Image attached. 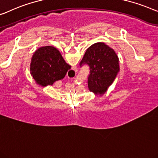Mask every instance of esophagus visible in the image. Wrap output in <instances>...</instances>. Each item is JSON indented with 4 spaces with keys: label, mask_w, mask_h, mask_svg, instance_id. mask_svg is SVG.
Instances as JSON below:
<instances>
[{
    "label": "esophagus",
    "mask_w": 158,
    "mask_h": 158,
    "mask_svg": "<svg viewBox=\"0 0 158 158\" xmlns=\"http://www.w3.org/2000/svg\"><path fill=\"white\" fill-rule=\"evenodd\" d=\"M73 71H74L75 73H76L77 71V67H74L73 69Z\"/></svg>",
    "instance_id": "1"
}]
</instances>
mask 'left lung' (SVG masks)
Returning <instances> with one entry per match:
<instances>
[{"instance_id":"1","label":"left lung","mask_w":158,"mask_h":158,"mask_svg":"<svg viewBox=\"0 0 158 158\" xmlns=\"http://www.w3.org/2000/svg\"><path fill=\"white\" fill-rule=\"evenodd\" d=\"M90 67L88 85L96 96H102L120 71L119 58L115 51L104 43H96L86 50L82 64Z\"/></svg>"}]
</instances>
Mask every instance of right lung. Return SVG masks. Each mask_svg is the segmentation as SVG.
<instances>
[{"label": "right lung", "instance_id": "1", "mask_svg": "<svg viewBox=\"0 0 158 158\" xmlns=\"http://www.w3.org/2000/svg\"><path fill=\"white\" fill-rule=\"evenodd\" d=\"M70 68L71 66L66 63L60 51L48 45L40 47L34 52L30 71L35 83L44 88L62 80Z\"/></svg>", "mask_w": 158, "mask_h": 158}]
</instances>
